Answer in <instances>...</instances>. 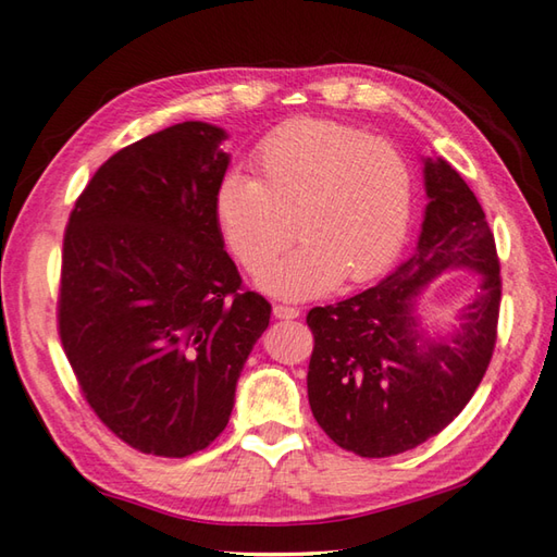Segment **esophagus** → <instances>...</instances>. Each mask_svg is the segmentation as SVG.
Listing matches in <instances>:
<instances>
[{
	"instance_id": "esophagus-1",
	"label": "esophagus",
	"mask_w": 557,
	"mask_h": 557,
	"mask_svg": "<svg viewBox=\"0 0 557 557\" xmlns=\"http://www.w3.org/2000/svg\"><path fill=\"white\" fill-rule=\"evenodd\" d=\"M273 315L278 320H294L300 315V310L294 306H273Z\"/></svg>"
}]
</instances>
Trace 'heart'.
Instances as JSON below:
<instances>
[{"label":"heart","instance_id":"obj_1","mask_svg":"<svg viewBox=\"0 0 557 557\" xmlns=\"http://www.w3.org/2000/svg\"><path fill=\"white\" fill-rule=\"evenodd\" d=\"M253 171L257 181L227 173L218 183L214 220L249 273L262 271L297 227L299 247L259 276L267 294L304 300L339 281L367 284L401 253L413 214V173L388 141L304 116L263 136Z\"/></svg>","mask_w":557,"mask_h":557}]
</instances>
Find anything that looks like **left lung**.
Instances as JSON below:
<instances>
[{
  "label": "left lung",
  "mask_w": 557,
  "mask_h": 557,
  "mask_svg": "<svg viewBox=\"0 0 557 557\" xmlns=\"http://www.w3.org/2000/svg\"><path fill=\"white\" fill-rule=\"evenodd\" d=\"M425 218L416 251L372 288L313 308L308 401L343 450L392 457L450 425L492 362L502 276L480 200L450 163L425 159ZM447 268L483 273L481 290L447 338L417 318L422 288Z\"/></svg>",
  "instance_id": "8db88e82"
}]
</instances>
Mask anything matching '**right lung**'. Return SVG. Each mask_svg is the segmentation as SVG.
<instances>
[{"label":"right lung","instance_id":"right-lung-1","mask_svg":"<svg viewBox=\"0 0 557 557\" xmlns=\"http://www.w3.org/2000/svg\"><path fill=\"white\" fill-rule=\"evenodd\" d=\"M227 134L183 122L110 156L63 237L58 335L95 416L134 450L188 457L230 421L269 327L214 220Z\"/></svg>","mask_w":557,"mask_h":557}]
</instances>
